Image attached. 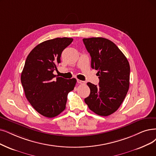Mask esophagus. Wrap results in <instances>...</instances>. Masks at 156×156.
Instances as JSON below:
<instances>
[{
	"mask_svg": "<svg viewBox=\"0 0 156 156\" xmlns=\"http://www.w3.org/2000/svg\"><path fill=\"white\" fill-rule=\"evenodd\" d=\"M77 82L79 84H84L86 83L84 81H83V80H79V79H77Z\"/></svg>",
	"mask_w": 156,
	"mask_h": 156,
	"instance_id": "1",
	"label": "esophagus"
}]
</instances>
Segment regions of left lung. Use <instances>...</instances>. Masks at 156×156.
Here are the masks:
<instances>
[{
  "label": "left lung",
  "mask_w": 156,
  "mask_h": 156,
  "mask_svg": "<svg viewBox=\"0 0 156 156\" xmlns=\"http://www.w3.org/2000/svg\"><path fill=\"white\" fill-rule=\"evenodd\" d=\"M91 58V66L98 71V85L88 83L90 95L84 99L90 110L107 116L119 108L129 88V61L115 43L106 38H84Z\"/></svg>",
  "instance_id": "obj_1"
}]
</instances>
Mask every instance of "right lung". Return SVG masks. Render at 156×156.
<instances>
[{"instance_id": "1", "label": "right lung", "mask_w": 156, "mask_h": 156, "mask_svg": "<svg viewBox=\"0 0 156 156\" xmlns=\"http://www.w3.org/2000/svg\"><path fill=\"white\" fill-rule=\"evenodd\" d=\"M70 38H56L43 41L29 54L21 74V83L29 103L47 118L59 115L66 108L67 95L77 80L65 79L53 73L61 63L63 50L72 42Z\"/></svg>"}]
</instances>
